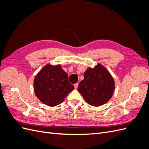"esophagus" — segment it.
<instances>
[{
	"label": "esophagus",
	"mask_w": 149,
	"mask_h": 149,
	"mask_svg": "<svg viewBox=\"0 0 149 149\" xmlns=\"http://www.w3.org/2000/svg\"><path fill=\"white\" fill-rule=\"evenodd\" d=\"M74 88H75V89H77V88H78V83L74 84Z\"/></svg>",
	"instance_id": "obj_1"
}]
</instances>
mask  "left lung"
Returning a JSON list of instances; mask_svg holds the SVG:
<instances>
[{
	"instance_id": "1",
	"label": "left lung",
	"mask_w": 149,
	"mask_h": 149,
	"mask_svg": "<svg viewBox=\"0 0 149 149\" xmlns=\"http://www.w3.org/2000/svg\"><path fill=\"white\" fill-rule=\"evenodd\" d=\"M84 79L79 84L78 90L90 105L100 106L111 98L114 90L112 76L102 65L89 68L84 72Z\"/></svg>"
}]
</instances>
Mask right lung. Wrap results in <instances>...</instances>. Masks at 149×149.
I'll return each instance as SVG.
<instances>
[{"label": "right lung", "mask_w": 149, "mask_h": 149, "mask_svg": "<svg viewBox=\"0 0 149 149\" xmlns=\"http://www.w3.org/2000/svg\"><path fill=\"white\" fill-rule=\"evenodd\" d=\"M74 89L69 82L68 76L60 65H47L34 80L36 96L42 102L52 107L61 104Z\"/></svg>", "instance_id": "obj_1"}]
</instances>
